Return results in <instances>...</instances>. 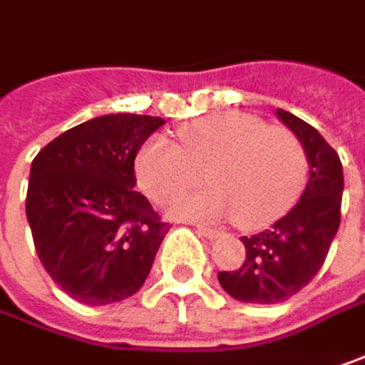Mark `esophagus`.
<instances>
[{
	"mask_svg": "<svg viewBox=\"0 0 365 365\" xmlns=\"http://www.w3.org/2000/svg\"><path fill=\"white\" fill-rule=\"evenodd\" d=\"M197 232H199L203 238H207V240H217V238H220V232H217V230L207 228V226H197Z\"/></svg>",
	"mask_w": 365,
	"mask_h": 365,
	"instance_id": "34e87169",
	"label": "esophagus"
}]
</instances>
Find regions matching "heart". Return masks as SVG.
Wrapping results in <instances>:
<instances>
[{
    "label": "heart",
    "mask_w": 365,
    "mask_h": 365,
    "mask_svg": "<svg viewBox=\"0 0 365 365\" xmlns=\"http://www.w3.org/2000/svg\"><path fill=\"white\" fill-rule=\"evenodd\" d=\"M180 145L150 137L135 155L139 187L155 203L173 201L205 180L210 189L174 201L168 213L185 220L234 217L245 230L277 220L298 197L306 154L298 137L245 113H213L178 127Z\"/></svg>",
    "instance_id": "1"
}]
</instances>
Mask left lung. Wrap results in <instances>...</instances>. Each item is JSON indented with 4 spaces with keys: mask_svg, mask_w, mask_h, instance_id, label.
Here are the masks:
<instances>
[{
    "mask_svg": "<svg viewBox=\"0 0 365 365\" xmlns=\"http://www.w3.org/2000/svg\"><path fill=\"white\" fill-rule=\"evenodd\" d=\"M283 125L300 139L310 176L300 201L269 230L242 236L246 259L236 271H220V285L234 300L279 304L312 282L341 222L343 166L319 131L277 108Z\"/></svg>",
    "mask_w": 365,
    "mask_h": 365,
    "instance_id": "obj_1",
    "label": "left lung"
}]
</instances>
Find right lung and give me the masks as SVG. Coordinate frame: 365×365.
Returning a JSON list of instances; mask_svg holds the SVG:
<instances>
[{
  "label": "right lung",
  "mask_w": 365,
  "mask_h": 365,
  "mask_svg": "<svg viewBox=\"0 0 365 365\" xmlns=\"http://www.w3.org/2000/svg\"><path fill=\"white\" fill-rule=\"evenodd\" d=\"M162 125L148 115H104L55 137L32 160L26 217L36 255L86 306L133 296L170 228L133 191L137 152Z\"/></svg>",
  "instance_id": "obj_1"
}]
</instances>
